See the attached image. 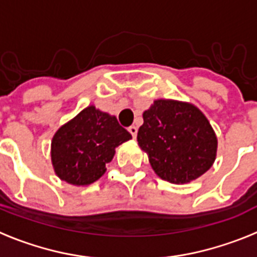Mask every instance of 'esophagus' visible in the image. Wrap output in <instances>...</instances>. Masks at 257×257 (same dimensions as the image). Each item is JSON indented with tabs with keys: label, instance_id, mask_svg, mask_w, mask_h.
I'll use <instances>...</instances> for the list:
<instances>
[{
	"label": "esophagus",
	"instance_id": "obj_1",
	"mask_svg": "<svg viewBox=\"0 0 257 257\" xmlns=\"http://www.w3.org/2000/svg\"><path fill=\"white\" fill-rule=\"evenodd\" d=\"M128 133H130L131 135H133L134 139H135L136 135H138V127H135V126H130V127H128Z\"/></svg>",
	"mask_w": 257,
	"mask_h": 257
}]
</instances>
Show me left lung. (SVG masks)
<instances>
[{"instance_id":"obj_1","label":"left lung","mask_w":257,"mask_h":257,"mask_svg":"<svg viewBox=\"0 0 257 257\" xmlns=\"http://www.w3.org/2000/svg\"><path fill=\"white\" fill-rule=\"evenodd\" d=\"M143 118L138 143L161 179L185 184L210 170L216 158L217 139L197 106L160 99L143 113Z\"/></svg>"}]
</instances>
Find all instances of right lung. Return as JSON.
I'll return each instance as SVG.
<instances>
[{
  "instance_id": "right-lung-1",
  "label": "right lung",
  "mask_w": 257,
  "mask_h": 257,
  "mask_svg": "<svg viewBox=\"0 0 257 257\" xmlns=\"http://www.w3.org/2000/svg\"><path fill=\"white\" fill-rule=\"evenodd\" d=\"M131 134L117 118L94 105L85 108L55 133L51 161L55 174L72 185H88L100 179L113 160L118 145Z\"/></svg>"
}]
</instances>
